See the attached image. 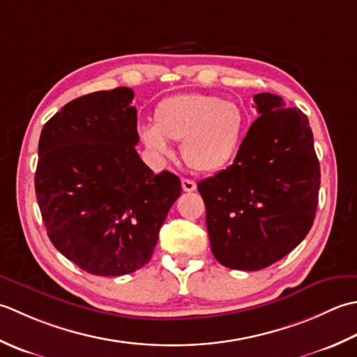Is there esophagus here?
Here are the masks:
<instances>
[{"mask_svg": "<svg viewBox=\"0 0 357 357\" xmlns=\"http://www.w3.org/2000/svg\"><path fill=\"white\" fill-rule=\"evenodd\" d=\"M181 188H183V191L186 192H192L197 189V185H195V181L191 178H181Z\"/></svg>", "mask_w": 357, "mask_h": 357, "instance_id": "1", "label": "esophagus"}]
</instances>
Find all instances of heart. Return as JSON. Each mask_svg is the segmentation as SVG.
<instances>
[{"instance_id":"b5f03b06","label":"heart","mask_w":357,"mask_h":357,"mask_svg":"<svg viewBox=\"0 0 357 357\" xmlns=\"http://www.w3.org/2000/svg\"><path fill=\"white\" fill-rule=\"evenodd\" d=\"M246 119L236 103L205 93H178L158 101L154 125L138 130L140 140L158 157L171 155L169 142H181L189 168L215 172L232 163L243 142Z\"/></svg>"}]
</instances>
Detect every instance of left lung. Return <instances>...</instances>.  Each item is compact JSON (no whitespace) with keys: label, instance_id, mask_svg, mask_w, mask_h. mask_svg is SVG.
<instances>
[{"label":"left lung","instance_id":"8db88e82","mask_svg":"<svg viewBox=\"0 0 357 357\" xmlns=\"http://www.w3.org/2000/svg\"><path fill=\"white\" fill-rule=\"evenodd\" d=\"M254 103L260 117L234 162L197 183L214 257L242 271L270 266L307 237L321 186L307 115L274 93Z\"/></svg>","mask_w":357,"mask_h":357}]
</instances>
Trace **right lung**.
<instances>
[{
    "instance_id": "add662e5",
    "label": "right lung",
    "mask_w": 357,
    "mask_h": 357,
    "mask_svg": "<svg viewBox=\"0 0 357 357\" xmlns=\"http://www.w3.org/2000/svg\"><path fill=\"white\" fill-rule=\"evenodd\" d=\"M134 91L72 100L41 130L35 192L50 242L86 273L123 275L151 260L180 194L176 174L137 154Z\"/></svg>"
}]
</instances>
